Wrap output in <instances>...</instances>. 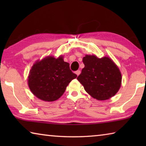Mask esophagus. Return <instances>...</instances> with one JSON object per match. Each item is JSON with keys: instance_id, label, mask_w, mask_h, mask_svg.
Masks as SVG:
<instances>
[{"instance_id": "obj_1", "label": "esophagus", "mask_w": 146, "mask_h": 146, "mask_svg": "<svg viewBox=\"0 0 146 146\" xmlns=\"http://www.w3.org/2000/svg\"><path fill=\"white\" fill-rule=\"evenodd\" d=\"M75 73L76 74V75L78 76V75H80V70H77V71H76Z\"/></svg>"}]
</instances>
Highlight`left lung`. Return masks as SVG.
Segmentation results:
<instances>
[{
    "mask_svg": "<svg viewBox=\"0 0 146 146\" xmlns=\"http://www.w3.org/2000/svg\"><path fill=\"white\" fill-rule=\"evenodd\" d=\"M82 61L85 66L77 79L86 92L98 100L113 97L120 88L122 76L111 59L87 55Z\"/></svg>",
    "mask_w": 146,
    "mask_h": 146,
    "instance_id": "left-lung-1",
    "label": "left lung"
}]
</instances>
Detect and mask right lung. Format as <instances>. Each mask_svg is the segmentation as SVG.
<instances>
[{"mask_svg":"<svg viewBox=\"0 0 146 146\" xmlns=\"http://www.w3.org/2000/svg\"><path fill=\"white\" fill-rule=\"evenodd\" d=\"M76 76L62 56L58 58L48 56L32 66L28 85L31 92L39 99L52 102L63 95L69 83Z\"/></svg>","mask_w":146,"mask_h":146,"instance_id":"add662e5","label":"right lung"}]
</instances>
